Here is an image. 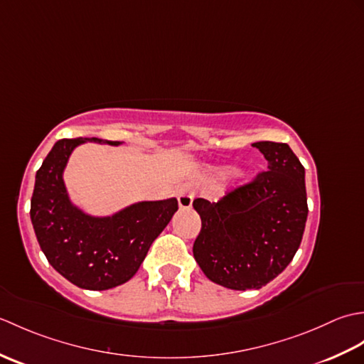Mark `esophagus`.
Wrapping results in <instances>:
<instances>
[{
    "instance_id": "1",
    "label": "esophagus",
    "mask_w": 364,
    "mask_h": 364,
    "mask_svg": "<svg viewBox=\"0 0 364 364\" xmlns=\"http://www.w3.org/2000/svg\"><path fill=\"white\" fill-rule=\"evenodd\" d=\"M178 206H180V210H191L192 208V202H194V194H192V191L188 188H183L178 191Z\"/></svg>"
}]
</instances>
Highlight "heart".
Instances as JSON below:
<instances>
[{"mask_svg":"<svg viewBox=\"0 0 364 364\" xmlns=\"http://www.w3.org/2000/svg\"><path fill=\"white\" fill-rule=\"evenodd\" d=\"M220 173H222V172H220Z\"/></svg>","mask_w":364,"mask_h":364,"instance_id":"1","label":"heart"}]
</instances>
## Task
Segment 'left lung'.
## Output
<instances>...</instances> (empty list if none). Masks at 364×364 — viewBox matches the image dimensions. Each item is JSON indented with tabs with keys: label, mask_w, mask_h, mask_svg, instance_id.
Returning a JSON list of instances; mask_svg holds the SVG:
<instances>
[{
	"label": "left lung",
	"mask_w": 364,
	"mask_h": 364,
	"mask_svg": "<svg viewBox=\"0 0 364 364\" xmlns=\"http://www.w3.org/2000/svg\"><path fill=\"white\" fill-rule=\"evenodd\" d=\"M267 172L218 203L194 200L202 230L194 258L223 288L259 289L288 267L304 236L308 205L305 168L288 144L255 142Z\"/></svg>",
	"instance_id": "8db88e82"
}]
</instances>
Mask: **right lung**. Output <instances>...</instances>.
<instances>
[{"label":"right lung","mask_w":364,"mask_h":364,"mask_svg":"<svg viewBox=\"0 0 364 364\" xmlns=\"http://www.w3.org/2000/svg\"><path fill=\"white\" fill-rule=\"evenodd\" d=\"M87 142L119 146L98 137L63 139L36 173L31 222L50 264L68 282L89 291L127 283L150 245L178 210L176 198L136 202L109 215H92L73 203L64 172L76 146Z\"/></svg>","instance_id":"obj_1"}]
</instances>
